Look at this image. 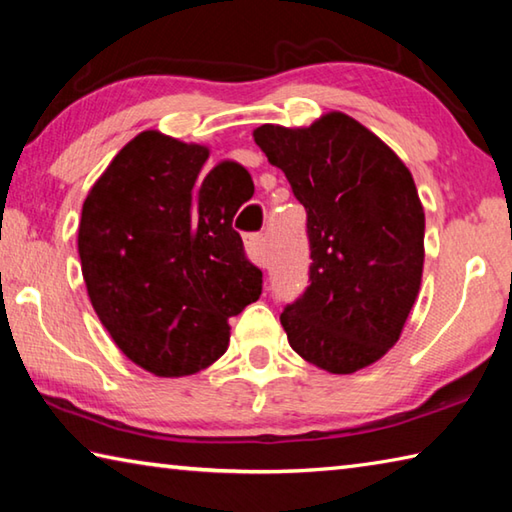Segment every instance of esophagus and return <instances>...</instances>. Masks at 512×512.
I'll list each match as a JSON object with an SVG mask.
<instances>
[{
  "label": "esophagus",
  "instance_id": "34e87169",
  "mask_svg": "<svg viewBox=\"0 0 512 512\" xmlns=\"http://www.w3.org/2000/svg\"><path fill=\"white\" fill-rule=\"evenodd\" d=\"M262 235H259V232H255V235H248L246 237V253H248V257L253 259L255 264H259V266H264V259H262Z\"/></svg>",
  "mask_w": 512,
  "mask_h": 512
}]
</instances>
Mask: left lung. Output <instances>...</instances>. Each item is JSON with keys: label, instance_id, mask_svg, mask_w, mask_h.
<instances>
[{"label": "left lung", "instance_id": "8db88e82", "mask_svg": "<svg viewBox=\"0 0 512 512\" xmlns=\"http://www.w3.org/2000/svg\"><path fill=\"white\" fill-rule=\"evenodd\" d=\"M253 137L307 210L314 262L307 291L280 316L289 345L334 375L366 368L400 341L420 293L424 210L411 171L339 110Z\"/></svg>", "mask_w": 512, "mask_h": 512}]
</instances>
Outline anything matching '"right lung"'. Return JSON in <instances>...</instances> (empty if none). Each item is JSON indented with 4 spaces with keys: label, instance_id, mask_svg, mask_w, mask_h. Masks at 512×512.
I'll return each mask as SVG.
<instances>
[{
    "label": "right lung",
    "instance_id": "right-lung-1",
    "mask_svg": "<svg viewBox=\"0 0 512 512\" xmlns=\"http://www.w3.org/2000/svg\"><path fill=\"white\" fill-rule=\"evenodd\" d=\"M210 149L144 131L83 203L79 255L94 311L117 348L158 377H185L228 350V318L262 293L232 216L253 192L237 162L203 176Z\"/></svg>",
    "mask_w": 512,
    "mask_h": 512
}]
</instances>
